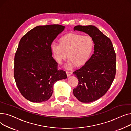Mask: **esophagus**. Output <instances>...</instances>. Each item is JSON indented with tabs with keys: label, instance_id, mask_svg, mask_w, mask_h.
Listing matches in <instances>:
<instances>
[{
	"label": "esophagus",
	"instance_id": "34e87169",
	"mask_svg": "<svg viewBox=\"0 0 131 131\" xmlns=\"http://www.w3.org/2000/svg\"><path fill=\"white\" fill-rule=\"evenodd\" d=\"M66 74H67V77H69L72 74V72H70V71H66Z\"/></svg>",
	"mask_w": 131,
	"mask_h": 131
}]
</instances>
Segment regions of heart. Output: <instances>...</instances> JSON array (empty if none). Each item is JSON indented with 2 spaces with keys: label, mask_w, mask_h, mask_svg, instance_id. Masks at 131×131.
<instances>
[{
  "label": "heart",
  "mask_w": 131,
  "mask_h": 131,
  "mask_svg": "<svg viewBox=\"0 0 131 131\" xmlns=\"http://www.w3.org/2000/svg\"><path fill=\"white\" fill-rule=\"evenodd\" d=\"M94 47V41L90 36L70 33L62 37L59 43H53L51 49L57 63L61 64L68 56L69 59L65 65L70 69L75 65L85 64L90 58Z\"/></svg>",
  "instance_id": "obj_1"
}]
</instances>
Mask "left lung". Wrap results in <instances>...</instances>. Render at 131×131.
<instances>
[{
    "label": "left lung",
    "instance_id": "left-lung-1",
    "mask_svg": "<svg viewBox=\"0 0 131 131\" xmlns=\"http://www.w3.org/2000/svg\"><path fill=\"white\" fill-rule=\"evenodd\" d=\"M74 31L87 33L94 41V53L80 69L73 72L78 85L73 94L82 102H91L105 95L116 75V56L110 39L93 25H77Z\"/></svg>",
    "mask_w": 131,
    "mask_h": 131
}]
</instances>
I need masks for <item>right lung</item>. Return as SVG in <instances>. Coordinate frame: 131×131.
<instances>
[{"mask_svg": "<svg viewBox=\"0 0 131 131\" xmlns=\"http://www.w3.org/2000/svg\"><path fill=\"white\" fill-rule=\"evenodd\" d=\"M65 28L59 24L37 26L20 39L14 58V76L23 97L33 102L49 99L54 83L67 78L58 70L51 45Z\"/></svg>", "mask_w": 131, "mask_h": 131, "instance_id": "right-lung-1", "label": "right lung"}]
</instances>
